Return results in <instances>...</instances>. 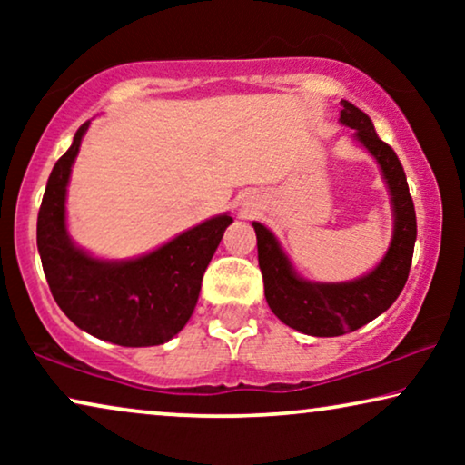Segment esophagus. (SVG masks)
<instances>
[{
    "label": "esophagus",
    "mask_w": 465,
    "mask_h": 465,
    "mask_svg": "<svg viewBox=\"0 0 465 465\" xmlns=\"http://www.w3.org/2000/svg\"><path fill=\"white\" fill-rule=\"evenodd\" d=\"M252 213H253V207L250 205V203H245V205L241 207V215H243V218H250Z\"/></svg>",
    "instance_id": "esophagus-1"
}]
</instances>
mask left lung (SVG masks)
I'll use <instances>...</instances> for the list:
<instances>
[{
    "label": "left lung",
    "instance_id": "8db88e82",
    "mask_svg": "<svg viewBox=\"0 0 465 465\" xmlns=\"http://www.w3.org/2000/svg\"><path fill=\"white\" fill-rule=\"evenodd\" d=\"M339 123L353 129V139L371 152L390 188L393 234L381 262L351 282H309L296 272L279 239L260 222H253L258 239V264L264 279V296L272 313L285 326L309 336H341L353 332L385 313L409 279L417 241V218L409 183L396 152L381 142L372 120L349 101H341Z\"/></svg>",
    "mask_w": 465,
    "mask_h": 465
}]
</instances>
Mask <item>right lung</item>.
I'll use <instances>...</instances> for the list:
<instances>
[{"mask_svg":"<svg viewBox=\"0 0 465 465\" xmlns=\"http://www.w3.org/2000/svg\"><path fill=\"white\" fill-rule=\"evenodd\" d=\"M53 167L37 213V252L56 304L75 326L123 347H152L173 339L196 307L207 264L231 213L213 215L143 256L104 260L82 250L67 231V186L82 137Z\"/></svg>","mask_w":465,"mask_h":465,"instance_id":"right-lung-1","label":"right lung"}]
</instances>
